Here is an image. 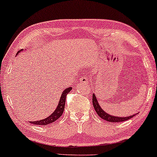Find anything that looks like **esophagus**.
<instances>
[{"label": "esophagus", "instance_id": "esophagus-1", "mask_svg": "<svg viewBox=\"0 0 157 157\" xmlns=\"http://www.w3.org/2000/svg\"><path fill=\"white\" fill-rule=\"evenodd\" d=\"M80 81H81V83H86V84H88V83H89V78H88L87 76L82 77V78H80Z\"/></svg>", "mask_w": 157, "mask_h": 157}]
</instances>
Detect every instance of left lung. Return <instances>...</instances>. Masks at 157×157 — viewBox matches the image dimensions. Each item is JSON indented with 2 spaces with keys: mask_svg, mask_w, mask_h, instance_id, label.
<instances>
[{
  "mask_svg": "<svg viewBox=\"0 0 157 157\" xmlns=\"http://www.w3.org/2000/svg\"><path fill=\"white\" fill-rule=\"evenodd\" d=\"M92 102H93V105L94 107V109H95L96 112L97 113V114L99 116V117L101 118L102 119L105 120L106 121L109 122H122L124 121H126V120H128L132 119L133 117H135L136 114H134L132 116H129V117H115V116L110 115L108 113L105 112L104 109H101V107L100 106L99 104H98L97 99H96V97L95 96V94H93V97H92Z\"/></svg>",
  "mask_w": 157,
  "mask_h": 157,
  "instance_id": "1",
  "label": "left lung"
}]
</instances>
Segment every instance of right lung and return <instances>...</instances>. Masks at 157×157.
<instances>
[{
	"label": "right lung",
	"instance_id": "add662e5",
	"mask_svg": "<svg viewBox=\"0 0 157 157\" xmlns=\"http://www.w3.org/2000/svg\"><path fill=\"white\" fill-rule=\"evenodd\" d=\"M22 51V50H21ZM18 51L17 53V54L21 52ZM72 88L68 87L67 89H64V91L62 92V94L61 96V98H60L59 104L56 109V110L53 111V112L51 113V114L46 119L40 120V121H31V124H36V125H48V124H50L61 117L62 113H63L64 111V107H65V102H66V95L69 93V92L71 91Z\"/></svg>",
	"mask_w": 157,
	"mask_h": 157
}]
</instances>
